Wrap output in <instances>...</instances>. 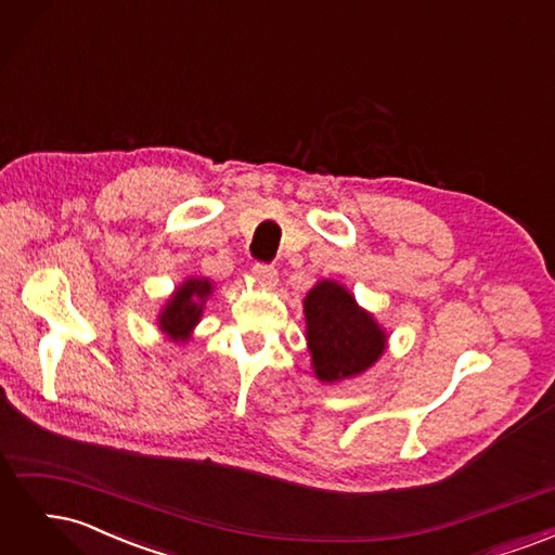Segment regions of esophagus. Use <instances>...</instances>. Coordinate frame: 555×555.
I'll list each match as a JSON object with an SVG mask.
<instances>
[{
    "instance_id": "1",
    "label": "esophagus",
    "mask_w": 555,
    "mask_h": 555,
    "mask_svg": "<svg viewBox=\"0 0 555 555\" xmlns=\"http://www.w3.org/2000/svg\"><path fill=\"white\" fill-rule=\"evenodd\" d=\"M251 275L261 284V287H275L278 284V271L273 266H266V263H255L251 266Z\"/></svg>"
}]
</instances>
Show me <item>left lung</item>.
<instances>
[{
    "label": "left lung",
    "mask_w": 555,
    "mask_h": 555,
    "mask_svg": "<svg viewBox=\"0 0 555 555\" xmlns=\"http://www.w3.org/2000/svg\"><path fill=\"white\" fill-rule=\"evenodd\" d=\"M306 338L319 382H340L365 373L386 349V331L343 284L317 282L304 300Z\"/></svg>",
    "instance_id": "8db88e82"
}]
</instances>
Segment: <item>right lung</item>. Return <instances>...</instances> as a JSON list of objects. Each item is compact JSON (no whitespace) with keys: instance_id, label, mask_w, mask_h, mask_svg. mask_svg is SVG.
<instances>
[{"instance_id":"1","label":"right lung","mask_w":555,"mask_h":555,"mask_svg":"<svg viewBox=\"0 0 555 555\" xmlns=\"http://www.w3.org/2000/svg\"><path fill=\"white\" fill-rule=\"evenodd\" d=\"M212 294V282L206 278H190L166 300L159 312V328L169 335L171 340L184 343L198 324L208 296Z\"/></svg>"}]
</instances>
